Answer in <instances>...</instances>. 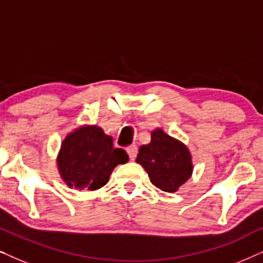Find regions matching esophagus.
<instances>
[{"mask_svg":"<svg viewBox=\"0 0 263 263\" xmlns=\"http://www.w3.org/2000/svg\"><path fill=\"white\" fill-rule=\"evenodd\" d=\"M127 152L129 154V158H130L132 160H134L136 158V154H138V147H136L135 145L129 146L127 148Z\"/></svg>","mask_w":263,"mask_h":263,"instance_id":"obj_1","label":"esophagus"}]
</instances>
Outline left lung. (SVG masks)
<instances>
[{"instance_id": "1", "label": "left lung", "mask_w": 263, "mask_h": 263, "mask_svg": "<svg viewBox=\"0 0 263 263\" xmlns=\"http://www.w3.org/2000/svg\"><path fill=\"white\" fill-rule=\"evenodd\" d=\"M136 163L142 165L153 185L166 193L177 192L193 174L188 147L160 128L152 132L148 145L140 147Z\"/></svg>"}]
</instances>
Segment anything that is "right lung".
Returning <instances> with one entry per match:
<instances>
[{
  "label": "right lung",
  "mask_w": 263,
  "mask_h": 263,
  "mask_svg": "<svg viewBox=\"0 0 263 263\" xmlns=\"http://www.w3.org/2000/svg\"><path fill=\"white\" fill-rule=\"evenodd\" d=\"M124 149L115 148L112 138L100 127L84 125L63 140L57 166L63 182L78 190H97L109 182L118 164L128 161Z\"/></svg>",
  "instance_id": "1"
}]
</instances>
